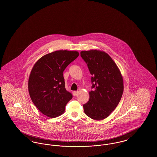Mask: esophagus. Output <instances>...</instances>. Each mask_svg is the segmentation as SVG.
I'll return each instance as SVG.
<instances>
[{"label":"esophagus","instance_id":"esophagus-1","mask_svg":"<svg viewBox=\"0 0 157 157\" xmlns=\"http://www.w3.org/2000/svg\"><path fill=\"white\" fill-rule=\"evenodd\" d=\"M78 91H73V96H77V94H78Z\"/></svg>","mask_w":157,"mask_h":157}]
</instances>
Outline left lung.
<instances>
[{"label": "left lung", "instance_id": "left-lung-1", "mask_svg": "<svg viewBox=\"0 0 157 157\" xmlns=\"http://www.w3.org/2000/svg\"><path fill=\"white\" fill-rule=\"evenodd\" d=\"M81 57L92 75L90 100L83 105L88 117L96 121L107 117L115 109L123 92V79L117 64L108 54L100 50L81 51Z\"/></svg>", "mask_w": 157, "mask_h": 157}]
</instances>
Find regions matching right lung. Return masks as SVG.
Segmentation results:
<instances>
[{
    "instance_id": "add662e5",
    "label": "right lung",
    "mask_w": 157,
    "mask_h": 157,
    "mask_svg": "<svg viewBox=\"0 0 157 157\" xmlns=\"http://www.w3.org/2000/svg\"><path fill=\"white\" fill-rule=\"evenodd\" d=\"M79 56L77 51L57 50L40 58L32 68L28 82L33 103L51 118L65 112L72 94L65 87L63 72Z\"/></svg>"
}]
</instances>
